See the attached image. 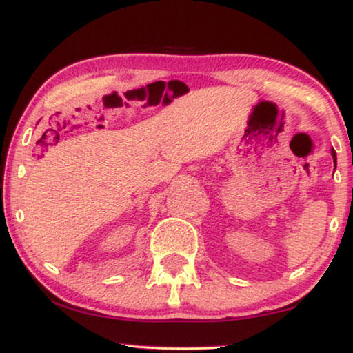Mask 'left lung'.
Listing matches in <instances>:
<instances>
[{
	"mask_svg": "<svg viewBox=\"0 0 353 353\" xmlns=\"http://www.w3.org/2000/svg\"><path fill=\"white\" fill-rule=\"evenodd\" d=\"M331 154H332V158H334V169H336V163H337L336 159H337V158H336V152H334V150H331Z\"/></svg>",
	"mask_w": 353,
	"mask_h": 353,
	"instance_id": "obj_1",
	"label": "left lung"
}]
</instances>
